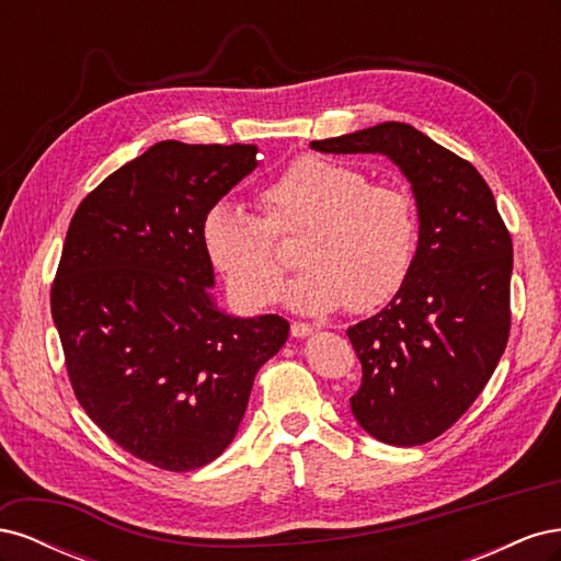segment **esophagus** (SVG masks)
I'll return each instance as SVG.
<instances>
[{"instance_id":"esophagus-1","label":"esophagus","mask_w":561,"mask_h":561,"mask_svg":"<svg viewBox=\"0 0 561 561\" xmlns=\"http://www.w3.org/2000/svg\"><path fill=\"white\" fill-rule=\"evenodd\" d=\"M290 332H293V336L304 339V336H311V334L316 332V328H313V325H309V322H299V320H295V322H293V328H290Z\"/></svg>"}]
</instances>
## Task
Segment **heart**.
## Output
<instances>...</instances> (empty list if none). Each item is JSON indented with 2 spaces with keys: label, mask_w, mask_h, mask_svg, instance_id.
Masks as SVG:
<instances>
[{
  "label": "heart",
  "mask_w": 561,
  "mask_h": 561,
  "mask_svg": "<svg viewBox=\"0 0 561 561\" xmlns=\"http://www.w3.org/2000/svg\"><path fill=\"white\" fill-rule=\"evenodd\" d=\"M262 219L215 203L201 239L231 293L252 309L276 301L285 260L274 239L297 241L304 266L285 287L301 313L371 311L398 293L416 248L414 203L398 186L371 184L358 168L297 157L257 194Z\"/></svg>",
  "instance_id": "obj_1"
}]
</instances>
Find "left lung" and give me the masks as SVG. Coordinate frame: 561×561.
I'll list each match as a JSON object with an SVG mask.
<instances>
[{"instance_id": "8db88e82", "label": "left lung", "mask_w": 561, "mask_h": 561, "mask_svg": "<svg viewBox=\"0 0 561 561\" xmlns=\"http://www.w3.org/2000/svg\"><path fill=\"white\" fill-rule=\"evenodd\" d=\"M328 154H386L412 182L419 245L398 295L346 330L363 365L351 398L386 445L431 443L494 375L511 334L513 239L470 161L410 124L386 122L311 142Z\"/></svg>"}]
</instances>
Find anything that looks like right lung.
<instances>
[{"label": "right lung", "instance_id": "1", "mask_svg": "<svg viewBox=\"0 0 561 561\" xmlns=\"http://www.w3.org/2000/svg\"><path fill=\"white\" fill-rule=\"evenodd\" d=\"M254 154L159 142L100 182L65 236L50 313L67 377L100 431L161 470H196L229 447L254 375L290 334L285 318H233L208 293L203 217Z\"/></svg>", "mask_w": 561, "mask_h": 561}]
</instances>
